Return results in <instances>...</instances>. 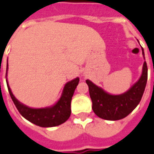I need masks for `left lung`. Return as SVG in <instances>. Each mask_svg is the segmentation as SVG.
I'll use <instances>...</instances> for the list:
<instances>
[{
    "mask_svg": "<svg viewBox=\"0 0 154 154\" xmlns=\"http://www.w3.org/2000/svg\"><path fill=\"white\" fill-rule=\"evenodd\" d=\"M143 54L144 56L143 50ZM147 79L148 67L144 62L142 75L139 81L129 91L121 95H110L90 80H87L86 82L89 87L94 113L98 117L107 120H118L126 117L140 102L147 84Z\"/></svg>",
    "mask_w": 154,
    "mask_h": 154,
    "instance_id": "8db88e82",
    "label": "left lung"
}]
</instances>
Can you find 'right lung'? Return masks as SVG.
I'll use <instances>...</instances> for the list:
<instances>
[{
  "label": "right lung",
  "mask_w": 154,
  "mask_h": 154,
  "mask_svg": "<svg viewBox=\"0 0 154 154\" xmlns=\"http://www.w3.org/2000/svg\"><path fill=\"white\" fill-rule=\"evenodd\" d=\"M8 70V63L6 66V72ZM79 82V78L77 77L66 83L60 99L54 106L46 108L34 109L20 103L15 96L12 94L11 90L8 87L9 93L11 95L13 102L24 118L36 125L40 127H54L62 125L67 121L71 115V100L73 96L76 87Z\"/></svg>",
  "instance_id": "1"
}]
</instances>
